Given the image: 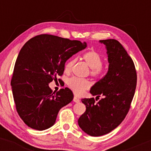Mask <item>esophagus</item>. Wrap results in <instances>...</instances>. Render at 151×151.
I'll return each instance as SVG.
<instances>
[{"instance_id": "34e87169", "label": "esophagus", "mask_w": 151, "mask_h": 151, "mask_svg": "<svg viewBox=\"0 0 151 151\" xmlns=\"http://www.w3.org/2000/svg\"><path fill=\"white\" fill-rule=\"evenodd\" d=\"M73 101H74V102H76V103H79L80 100H79V99H78L77 96H74L73 99Z\"/></svg>"}]
</instances>
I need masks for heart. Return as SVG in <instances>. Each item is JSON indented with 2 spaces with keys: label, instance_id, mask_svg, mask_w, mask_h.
I'll use <instances>...</instances> for the list:
<instances>
[{
  "label": "heart",
  "instance_id": "b5f03b06",
  "mask_svg": "<svg viewBox=\"0 0 151 151\" xmlns=\"http://www.w3.org/2000/svg\"><path fill=\"white\" fill-rule=\"evenodd\" d=\"M83 60L86 62L88 66L91 68V75L96 77L101 74L102 68L101 66L103 65V58L97 52L89 51L84 53L82 56ZM76 62L75 58H71L67 62L65 66V72H69L73 68L74 64ZM67 85L70 88L76 95H81L85 90L88 89L91 86V84L86 79H81L79 78L72 77L70 78L67 81Z\"/></svg>",
  "mask_w": 151,
  "mask_h": 151
}]
</instances>
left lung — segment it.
Masks as SVG:
<instances>
[{
  "label": "left lung",
  "mask_w": 151,
  "mask_h": 151,
  "mask_svg": "<svg viewBox=\"0 0 151 151\" xmlns=\"http://www.w3.org/2000/svg\"><path fill=\"white\" fill-rule=\"evenodd\" d=\"M106 49L109 68L106 75L91 86L90 93L96 99H82L86 111L78 119L84 132L101 136L115 129L129 112L136 87V71L132 59L119 41L99 40Z\"/></svg>",
  "instance_id": "left-lung-1"
}]
</instances>
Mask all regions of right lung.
I'll use <instances>...</instances> for the list:
<instances>
[{
  "mask_svg": "<svg viewBox=\"0 0 151 151\" xmlns=\"http://www.w3.org/2000/svg\"><path fill=\"white\" fill-rule=\"evenodd\" d=\"M86 46L85 42L46 34L24 45L15 62L11 87L16 110L26 125L43 131L55 124L59 111L74 95L67 87L52 92L49 84L62 75L67 60Z\"/></svg>",
  "mask_w": 151,
  "mask_h": 151,
  "instance_id": "add662e5",
  "label": "right lung"
}]
</instances>
